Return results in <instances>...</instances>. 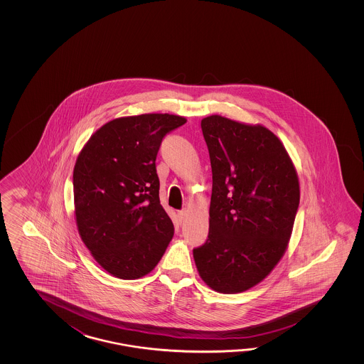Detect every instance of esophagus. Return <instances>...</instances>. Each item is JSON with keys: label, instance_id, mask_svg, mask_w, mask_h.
Returning <instances> with one entry per match:
<instances>
[{"label": "esophagus", "instance_id": "1", "mask_svg": "<svg viewBox=\"0 0 364 364\" xmlns=\"http://www.w3.org/2000/svg\"><path fill=\"white\" fill-rule=\"evenodd\" d=\"M178 216L179 218H181V221H182V220H185V217L187 216V209H182V210H179Z\"/></svg>", "mask_w": 364, "mask_h": 364}]
</instances>
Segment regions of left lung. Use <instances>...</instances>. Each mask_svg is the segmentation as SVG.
Listing matches in <instances>:
<instances>
[{
	"label": "left lung",
	"instance_id": "8db88e82",
	"mask_svg": "<svg viewBox=\"0 0 364 364\" xmlns=\"http://www.w3.org/2000/svg\"><path fill=\"white\" fill-rule=\"evenodd\" d=\"M212 168L208 240L193 248L203 281L235 294L263 281L285 254L299 181L279 138L260 124L201 121Z\"/></svg>",
	"mask_w": 364,
	"mask_h": 364
}]
</instances>
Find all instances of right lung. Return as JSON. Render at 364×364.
Wrapping results in <instances>:
<instances>
[{
	"label": "right lung",
	"mask_w": 364,
	"mask_h": 364,
	"mask_svg": "<svg viewBox=\"0 0 364 364\" xmlns=\"http://www.w3.org/2000/svg\"><path fill=\"white\" fill-rule=\"evenodd\" d=\"M186 124L173 114L122 117L93 134L74 166L80 238L101 267L122 279L155 268L174 234L160 204L156 157L164 136Z\"/></svg>",
	"instance_id": "right-lung-1"
}]
</instances>
